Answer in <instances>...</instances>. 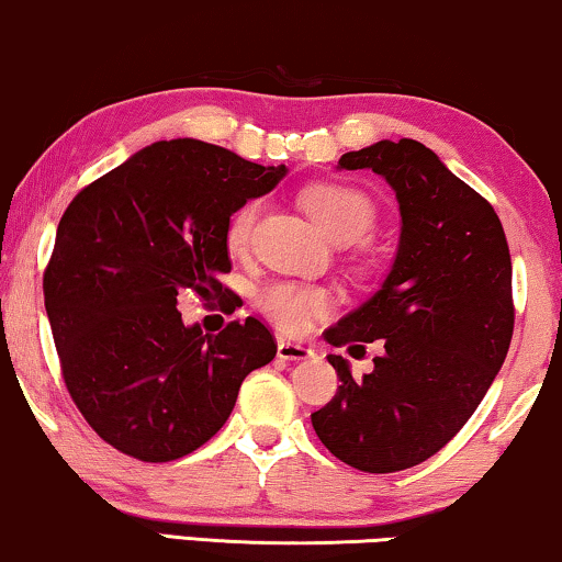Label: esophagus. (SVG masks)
<instances>
[{
    "instance_id": "esophagus-1",
    "label": "esophagus",
    "mask_w": 562,
    "mask_h": 562,
    "mask_svg": "<svg viewBox=\"0 0 562 562\" xmlns=\"http://www.w3.org/2000/svg\"><path fill=\"white\" fill-rule=\"evenodd\" d=\"M276 356L281 360H310L314 358V350L306 348L302 342H291V340H279V350Z\"/></svg>"
}]
</instances>
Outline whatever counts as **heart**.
I'll return each instance as SVG.
<instances>
[{
	"label": "heart",
	"instance_id": "heart-1",
	"mask_svg": "<svg viewBox=\"0 0 562 562\" xmlns=\"http://www.w3.org/2000/svg\"><path fill=\"white\" fill-rule=\"evenodd\" d=\"M299 202L335 243L360 240L375 222V206L371 196L356 187H348V183H312V187L302 189ZM260 210H263V202L256 196L243 202L233 212V217L227 222L229 250L240 252L248 248L250 237L256 233ZM329 304H333V296L325 286L286 279L266 283L258 294V306L266 312V317H271L276 325L291 329V333L304 329L312 317L327 312Z\"/></svg>",
	"mask_w": 562,
	"mask_h": 562
}]
</instances>
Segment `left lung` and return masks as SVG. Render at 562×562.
<instances>
[{
  "label": "left lung",
  "mask_w": 562,
  "mask_h": 562,
  "mask_svg": "<svg viewBox=\"0 0 562 562\" xmlns=\"http://www.w3.org/2000/svg\"><path fill=\"white\" fill-rule=\"evenodd\" d=\"M337 168H371L394 189L402 235L381 289L329 327L335 348L383 345L312 414L322 445L358 471L396 473L442 450L479 409L514 333L512 256L494 206L417 140H379Z\"/></svg>",
  "instance_id": "8db88e82"
}]
</instances>
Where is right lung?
<instances>
[{
    "instance_id": "right-lung-1",
    "label": "right lung",
    "mask_w": 562,
    "mask_h": 562,
    "mask_svg": "<svg viewBox=\"0 0 562 562\" xmlns=\"http://www.w3.org/2000/svg\"><path fill=\"white\" fill-rule=\"evenodd\" d=\"M283 176L286 166L179 137L137 150L68 204L45 312L68 394L112 448L145 463L189 456L225 425L245 375L276 358L256 317L204 335L176 304L183 289L229 294L227 222Z\"/></svg>"
}]
</instances>
